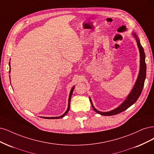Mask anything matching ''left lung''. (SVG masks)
Wrapping results in <instances>:
<instances>
[{
  "label": "left lung",
  "instance_id": "8db88e82",
  "mask_svg": "<svg viewBox=\"0 0 154 154\" xmlns=\"http://www.w3.org/2000/svg\"><path fill=\"white\" fill-rule=\"evenodd\" d=\"M132 35L136 39L137 45V47L139 48V51H140V72H139L137 80L134 84V86L132 91L129 94H128V95L127 96L125 100H124V102L122 104H120V105L118 107L115 109L111 110L110 111L102 112L97 110V109L93 106L91 99L90 97V100L93 109L95 110V112L100 114L101 115L112 116L124 111L125 110H126L127 109L131 107L132 105H133V104L137 101V100L138 99V98L140 97L141 93L142 92L143 88L144 86V83H145V81L146 79V65L145 63V52H144V49L141 46L140 41V39H139L137 36L134 32L132 33Z\"/></svg>",
  "mask_w": 154,
  "mask_h": 154
}]
</instances>
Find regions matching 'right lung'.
<instances>
[{"mask_svg":"<svg viewBox=\"0 0 154 154\" xmlns=\"http://www.w3.org/2000/svg\"><path fill=\"white\" fill-rule=\"evenodd\" d=\"M9 68H10V62L9 63ZM10 70H11V68H10ZM10 70H9V73H10ZM9 79H10V77H9ZM74 88H75V86H73V87L70 90V95H69V98H68V108H67V110L66 111V112H64L63 115H62L61 116H57V117H42V118H45V119H59V118H61L63 117H64V116H65L67 112H68L69 109H70V100H71V97H72V93H73V90H74Z\"/></svg>","mask_w":154,"mask_h":154,"instance_id":"right-lung-1","label":"right lung"}]
</instances>
